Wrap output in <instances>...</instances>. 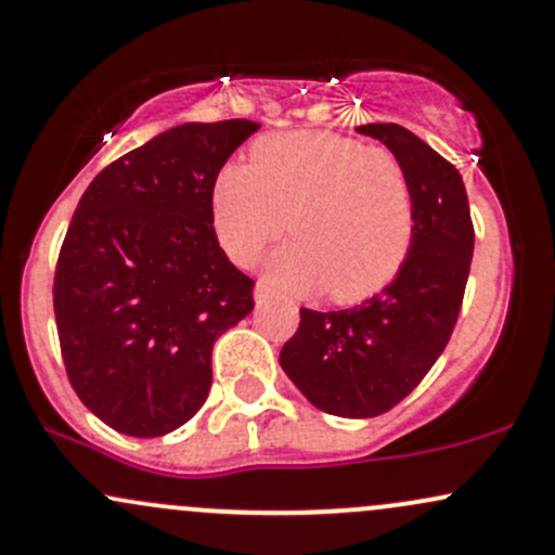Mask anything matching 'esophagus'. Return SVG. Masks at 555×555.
I'll return each instance as SVG.
<instances>
[{
	"label": "esophagus",
	"instance_id": "esophagus-1",
	"mask_svg": "<svg viewBox=\"0 0 555 555\" xmlns=\"http://www.w3.org/2000/svg\"><path fill=\"white\" fill-rule=\"evenodd\" d=\"M269 297H271L269 284L258 282V284H256V305H266V302H269Z\"/></svg>",
	"mask_w": 555,
	"mask_h": 555
}]
</instances>
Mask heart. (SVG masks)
Returning <instances> with one entry per match:
<instances>
[{"mask_svg": "<svg viewBox=\"0 0 555 555\" xmlns=\"http://www.w3.org/2000/svg\"><path fill=\"white\" fill-rule=\"evenodd\" d=\"M211 216L234 263H256L286 229L295 240L269 263L279 289L323 292L349 305L378 295L401 271L415 203L388 151L336 132H286L253 145L250 164L216 175Z\"/></svg>", "mask_w": 555, "mask_h": 555, "instance_id": "heart-1", "label": "heart"}]
</instances>
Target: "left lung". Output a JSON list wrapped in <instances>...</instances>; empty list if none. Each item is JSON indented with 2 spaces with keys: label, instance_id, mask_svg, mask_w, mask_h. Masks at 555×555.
<instances>
[{
  "label": "left lung",
  "instance_id": "1",
  "mask_svg": "<svg viewBox=\"0 0 555 555\" xmlns=\"http://www.w3.org/2000/svg\"><path fill=\"white\" fill-rule=\"evenodd\" d=\"M404 169L415 203L410 256L393 282L334 313L299 308V328L279 362L318 410L375 417L397 406L441 358L460 318L475 229L454 164L393 122L360 125Z\"/></svg>",
  "mask_w": 555,
  "mask_h": 555
}]
</instances>
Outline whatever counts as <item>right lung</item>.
Returning <instances> with one entry per match:
<instances>
[{"instance_id":"right-lung-1","label":"right lung","mask_w":555,"mask_h":555,"mask_svg":"<svg viewBox=\"0 0 555 555\" xmlns=\"http://www.w3.org/2000/svg\"><path fill=\"white\" fill-rule=\"evenodd\" d=\"M258 122H188L95 175L62 242L54 315L67 378L109 428L167 436L203 406L214 344L253 310L211 193Z\"/></svg>"}]
</instances>
